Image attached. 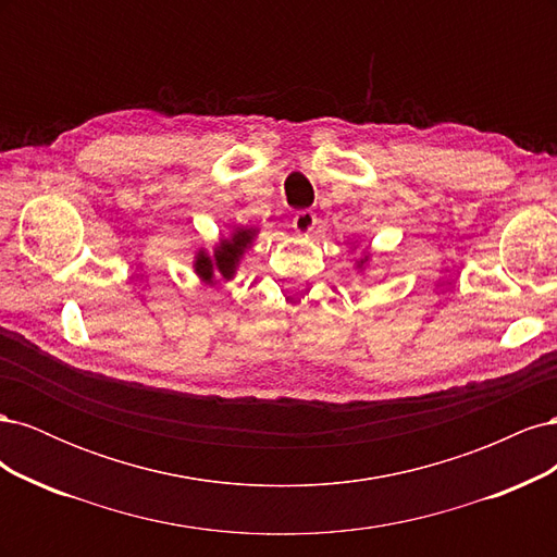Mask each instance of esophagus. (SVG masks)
Returning a JSON list of instances; mask_svg holds the SVG:
<instances>
[{"mask_svg":"<svg viewBox=\"0 0 557 557\" xmlns=\"http://www.w3.org/2000/svg\"><path fill=\"white\" fill-rule=\"evenodd\" d=\"M315 213L313 211H297L293 218V227L297 234H311L315 227Z\"/></svg>","mask_w":557,"mask_h":557,"instance_id":"34e87169","label":"esophagus"}]
</instances>
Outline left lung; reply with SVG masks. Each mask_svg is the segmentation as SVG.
I'll use <instances>...</instances> for the list:
<instances>
[{"mask_svg":"<svg viewBox=\"0 0 557 557\" xmlns=\"http://www.w3.org/2000/svg\"><path fill=\"white\" fill-rule=\"evenodd\" d=\"M367 258H369V256H364V258H360V260H358V267H362V264H364V262H367Z\"/></svg>","mask_w":557,"mask_h":557,"instance_id":"1","label":"left lung"}]
</instances>
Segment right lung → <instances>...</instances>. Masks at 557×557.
<instances>
[{
  "instance_id": "1",
  "label": "right lung",
  "mask_w": 557,
  "mask_h": 557,
  "mask_svg": "<svg viewBox=\"0 0 557 557\" xmlns=\"http://www.w3.org/2000/svg\"><path fill=\"white\" fill-rule=\"evenodd\" d=\"M258 227H234L230 237H221L215 244V248L209 252L207 248H199L195 252V262L193 269L199 276V281L213 283L215 276H221L225 281L234 278L237 274V267L242 258L246 256V250L252 246V239H256Z\"/></svg>"
}]
</instances>
